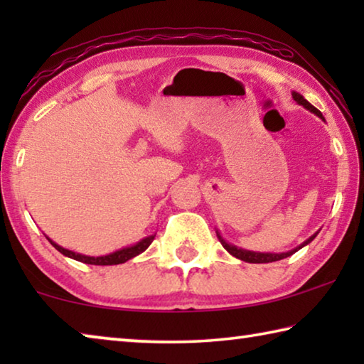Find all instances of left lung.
I'll list each match as a JSON object with an SVG mask.
<instances>
[{"label": "left lung", "instance_id": "obj_1", "mask_svg": "<svg viewBox=\"0 0 364 364\" xmlns=\"http://www.w3.org/2000/svg\"><path fill=\"white\" fill-rule=\"evenodd\" d=\"M292 97H294V101L295 102H299L300 106H304L305 109H308L310 110V112H313V114H316L319 119H323L324 120V117H323V114L319 112V110L315 107V106H311L310 102H308L304 96L301 95H299V93H292ZM318 234V232H316ZM316 234H313L311 237H308L306 241L304 242V244H300L299 247H295L294 250H289V252H284V254H262V252H252V250H245V249H241V247H236V245H232V244H228L223 237L220 236V232L217 231V236H218V239H220V242H221V245H223V247L230 252V254L232 255V257H236V258H239V260H242V262H247V263H269V262H278V260H282V258H287V257H291L292 254H295V252L297 250H300L301 247H305L306 244H310L313 239L316 237Z\"/></svg>", "mask_w": 364, "mask_h": 364}]
</instances>
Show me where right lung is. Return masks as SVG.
Here are the masks:
<instances>
[{
	"instance_id": "1",
	"label": "right lung",
	"mask_w": 364,
	"mask_h": 364,
	"mask_svg": "<svg viewBox=\"0 0 364 364\" xmlns=\"http://www.w3.org/2000/svg\"><path fill=\"white\" fill-rule=\"evenodd\" d=\"M154 237H156V234H152V236H147L144 239H141L139 242H136L134 245H130V247H125V249H120L117 252H112V254L109 255H102V257H88V255H82V254H77V252H72L69 249H64L58 245L56 242H53L51 239L48 237V241L51 242V245L54 249H58L60 254L73 258V260L77 262H82V263H88V264H119V263H125L130 260V258L136 257L139 254H143V252L149 247L151 242L154 241Z\"/></svg>"
}]
</instances>
